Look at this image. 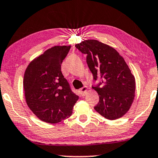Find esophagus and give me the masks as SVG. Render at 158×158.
I'll return each instance as SVG.
<instances>
[{
	"instance_id": "34e87169",
	"label": "esophagus",
	"mask_w": 158,
	"mask_h": 158,
	"mask_svg": "<svg viewBox=\"0 0 158 158\" xmlns=\"http://www.w3.org/2000/svg\"><path fill=\"white\" fill-rule=\"evenodd\" d=\"M86 92H87V87H86V86H83V87L79 89L80 94H81L82 96H84V95L86 94Z\"/></svg>"
}]
</instances>
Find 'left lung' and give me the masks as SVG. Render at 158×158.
<instances>
[{
    "label": "left lung",
    "instance_id": "1",
    "mask_svg": "<svg viewBox=\"0 0 158 158\" xmlns=\"http://www.w3.org/2000/svg\"><path fill=\"white\" fill-rule=\"evenodd\" d=\"M76 48L86 54V64L98 93L99 103L94 110L108 119L123 117L130 110L135 97V79L123 57L114 48L97 40H86Z\"/></svg>",
    "mask_w": 158,
    "mask_h": 158
}]
</instances>
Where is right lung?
Listing matches in <instances>:
<instances>
[{
	"label": "right lung",
	"mask_w": 158,
	"mask_h": 158,
	"mask_svg": "<svg viewBox=\"0 0 158 158\" xmlns=\"http://www.w3.org/2000/svg\"><path fill=\"white\" fill-rule=\"evenodd\" d=\"M70 48H48L31 62L24 74L26 103L35 116L47 123H58L70 117L79 99L61 73V63Z\"/></svg>",
	"instance_id": "1"
}]
</instances>
